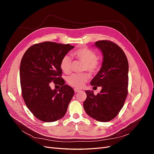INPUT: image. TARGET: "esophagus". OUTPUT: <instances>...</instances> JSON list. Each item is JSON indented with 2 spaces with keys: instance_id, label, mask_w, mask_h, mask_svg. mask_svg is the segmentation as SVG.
I'll return each mask as SVG.
<instances>
[{
  "instance_id": "34e87169",
  "label": "esophagus",
  "mask_w": 154,
  "mask_h": 154,
  "mask_svg": "<svg viewBox=\"0 0 154 154\" xmlns=\"http://www.w3.org/2000/svg\"><path fill=\"white\" fill-rule=\"evenodd\" d=\"M74 92H80L81 91L80 89H78V88H74Z\"/></svg>"
}]
</instances>
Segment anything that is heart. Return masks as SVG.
Instances as JSON below:
<instances>
[{
    "label": "heart",
    "mask_w": 154,
    "mask_h": 154,
    "mask_svg": "<svg viewBox=\"0 0 154 154\" xmlns=\"http://www.w3.org/2000/svg\"><path fill=\"white\" fill-rule=\"evenodd\" d=\"M73 55L76 58L85 63L84 71H88L91 73H94L98 71L100 68V63L97 60V54L90 49L82 48L75 51ZM72 58L69 54L65 55L60 62V68L62 71L69 74L71 72ZM89 79V75L87 74H72L67 79L69 84L74 87H82Z\"/></svg>",
    "instance_id": "heart-1"
}]
</instances>
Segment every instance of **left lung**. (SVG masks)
<instances>
[{
    "label": "left lung",
    "mask_w": 154,
    "mask_h": 154,
    "mask_svg": "<svg viewBox=\"0 0 154 154\" xmlns=\"http://www.w3.org/2000/svg\"><path fill=\"white\" fill-rule=\"evenodd\" d=\"M94 45L101 51L103 62L91 85L102 88L96 96L93 91H85L83 108L91 118L106 122L116 117L124 105L128 94V62L122 49L112 42L100 40Z\"/></svg>",
    "instance_id": "obj_1"
}]
</instances>
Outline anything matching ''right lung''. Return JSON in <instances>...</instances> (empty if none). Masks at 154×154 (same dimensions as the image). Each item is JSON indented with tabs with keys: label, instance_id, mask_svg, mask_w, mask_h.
Listing matches in <instances>:
<instances>
[{
	"label": "right lung",
	"instance_id": "add662e5",
	"mask_svg": "<svg viewBox=\"0 0 154 154\" xmlns=\"http://www.w3.org/2000/svg\"><path fill=\"white\" fill-rule=\"evenodd\" d=\"M74 47L69 44L44 42L32 45L21 60L20 79L22 97L27 108L36 118L53 122L63 118L74 92L65 85L60 62ZM61 86L51 89L50 83Z\"/></svg>",
	"mask_w": 154,
	"mask_h": 154
}]
</instances>
